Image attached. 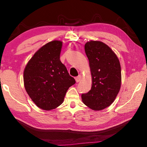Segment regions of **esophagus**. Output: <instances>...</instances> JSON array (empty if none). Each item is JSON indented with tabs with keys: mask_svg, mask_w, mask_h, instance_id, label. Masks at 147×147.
Instances as JSON below:
<instances>
[{
	"mask_svg": "<svg viewBox=\"0 0 147 147\" xmlns=\"http://www.w3.org/2000/svg\"><path fill=\"white\" fill-rule=\"evenodd\" d=\"M81 79H82V76H81L80 75H79L78 76H77L76 78V82H79L81 80Z\"/></svg>",
	"mask_w": 147,
	"mask_h": 147,
	"instance_id": "obj_1",
	"label": "esophagus"
}]
</instances>
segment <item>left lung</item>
<instances>
[{
    "mask_svg": "<svg viewBox=\"0 0 147 147\" xmlns=\"http://www.w3.org/2000/svg\"><path fill=\"white\" fill-rule=\"evenodd\" d=\"M85 52L89 62L92 86L88 93L82 94V100L93 110H102L113 102L120 90V62L115 53L103 42H87Z\"/></svg>",
    "mask_w": 147,
    "mask_h": 147,
    "instance_id": "obj_1",
    "label": "left lung"
}]
</instances>
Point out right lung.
Listing matches in <instances>:
<instances>
[{
  "label": "right lung",
  "instance_id": "1",
  "mask_svg": "<svg viewBox=\"0 0 147 147\" xmlns=\"http://www.w3.org/2000/svg\"><path fill=\"white\" fill-rule=\"evenodd\" d=\"M62 42L54 40L41 47L24 71V85L39 108L51 110L63 103L68 89L75 84L59 59Z\"/></svg>",
  "mask_w": 147,
  "mask_h": 147
}]
</instances>
